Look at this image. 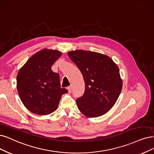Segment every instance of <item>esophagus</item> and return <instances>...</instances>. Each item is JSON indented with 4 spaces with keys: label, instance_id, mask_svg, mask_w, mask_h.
<instances>
[{
    "label": "esophagus",
    "instance_id": "34e87169",
    "mask_svg": "<svg viewBox=\"0 0 154 154\" xmlns=\"http://www.w3.org/2000/svg\"><path fill=\"white\" fill-rule=\"evenodd\" d=\"M72 86H68V87L67 88V90H68V93H70L72 92Z\"/></svg>",
    "mask_w": 154,
    "mask_h": 154
}]
</instances>
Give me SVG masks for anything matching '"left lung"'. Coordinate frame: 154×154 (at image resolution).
I'll list each match as a JSON object with an SVG mask.
<instances>
[{"instance_id":"1","label":"left lung","mask_w":154,"mask_h":154,"mask_svg":"<svg viewBox=\"0 0 154 154\" xmlns=\"http://www.w3.org/2000/svg\"><path fill=\"white\" fill-rule=\"evenodd\" d=\"M81 70L85 92L77 100L79 110L87 117L105 114L116 103L122 88L119 67L109 56L85 50L68 52Z\"/></svg>"}]
</instances>
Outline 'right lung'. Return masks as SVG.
<instances>
[{"label":"right lung","instance_id":"1","mask_svg":"<svg viewBox=\"0 0 154 154\" xmlns=\"http://www.w3.org/2000/svg\"><path fill=\"white\" fill-rule=\"evenodd\" d=\"M62 53L43 49L34 54L18 71L16 86L26 109L35 114L47 116L58 106L61 96L68 91L61 88L58 73L51 70Z\"/></svg>","mask_w":154,"mask_h":154}]
</instances>
